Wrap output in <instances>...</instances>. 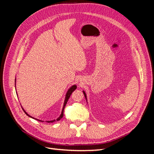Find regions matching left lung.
<instances>
[{
	"label": "left lung",
	"instance_id": "obj_1",
	"mask_svg": "<svg viewBox=\"0 0 154 154\" xmlns=\"http://www.w3.org/2000/svg\"><path fill=\"white\" fill-rule=\"evenodd\" d=\"M83 94H84V96H85V99H86V100H87V95H86V93H85V92L84 91H83Z\"/></svg>",
	"mask_w": 154,
	"mask_h": 154
}]
</instances>
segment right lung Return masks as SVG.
<instances>
[{"instance_id": "add662e5", "label": "right lung", "mask_w": 154, "mask_h": 154, "mask_svg": "<svg viewBox=\"0 0 154 154\" xmlns=\"http://www.w3.org/2000/svg\"><path fill=\"white\" fill-rule=\"evenodd\" d=\"M15 85H16V78H15ZM76 87H77V86H76V85H72V86H71V87H70V88H69V89L67 90V92L66 94V97H65V100H64L63 106V108H62V110L61 114H60L59 117L57 119V121H59V120H60V119H61L63 118V110H64V109H65V106H66V104H67V102L69 98L70 97V96H71V94L72 93V92L75 91ZM15 88H16V85H15ZM22 109H23V110H24V112L26 113V114L27 116H29V117H30V118H32V119H36V120H38V121H40V122H44V121H42V120H40V119H36V118H33V117H32V116H31L30 115H29L28 114H27V113L25 111V110H24V109L22 108ZM55 121H56L55 119H53V120H50V121H46V122H47L48 123H53V122H55Z\"/></svg>"}]
</instances>
